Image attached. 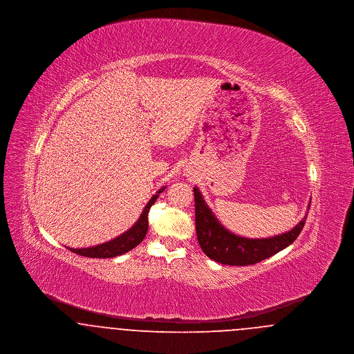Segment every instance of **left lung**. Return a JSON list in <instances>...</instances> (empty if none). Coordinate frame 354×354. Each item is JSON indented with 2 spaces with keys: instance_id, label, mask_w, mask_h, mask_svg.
Segmentation results:
<instances>
[{
  "instance_id": "8db88e82",
  "label": "left lung",
  "mask_w": 354,
  "mask_h": 354,
  "mask_svg": "<svg viewBox=\"0 0 354 354\" xmlns=\"http://www.w3.org/2000/svg\"><path fill=\"white\" fill-rule=\"evenodd\" d=\"M194 195L196 236L201 248L209 259L224 266H252L286 250L300 235L308 216V214H305L293 228L279 235L260 239L244 237L231 232L221 224L196 185L194 187ZM309 207L310 202L308 204V208Z\"/></svg>"
}]
</instances>
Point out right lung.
<instances>
[{
    "instance_id": "add662e5",
    "label": "right lung",
    "mask_w": 354,
    "mask_h": 354,
    "mask_svg": "<svg viewBox=\"0 0 354 354\" xmlns=\"http://www.w3.org/2000/svg\"><path fill=\"white\" fill-rule=\"evenodd\" d=\"M166 189V185H163L162 188H159L153 195L151 199L145 205L140 216L133 224V227H130L126 232H123L122 235L117 236L106 243H102L94 247H86V248H70L71 252H75L77 254H81L84 257H93V259H110V257H117L123 253L131 251L138 244H140L145 239V236L147 234L149 230V211L151 208L152 204L156 202V199L159 198V194H162Z\"/></svg>"
}]
</instances>
